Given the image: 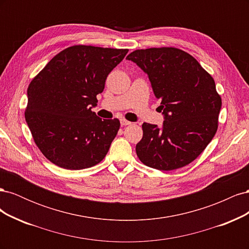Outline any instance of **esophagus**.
Instances as JSON below:
<instances>
[{
  "instance_id": "esophagus-1",
  "label": "esophagus",
  "mask_w": 249,
  "mask_h": 249,
  "mask_svg": "<svg viewBox=\"0 0 249 249\" xmlns=\"http://www.w3.org/2000/svg\"><path fill=\"white\" fill-rule=\"evenodd\" d=\"M120 124H122V125H129V124H131L132 123L129 122V120L124 119V118H122V119H120Z\"/></svg>"
}]
</instances>
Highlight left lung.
I'll use <instances>...</instances> for the list:
<instances>
[{"mask_svg": "<svg viewBox=\"0 0 249 249\" xmlns=\"http://www.w3.org/2000/svg\"><path fill=\"white\" fill-rule=\"evenodd\" d=\"M126 59L148 74L165 115L161 129L143 123V136L136 145L139 160L165 171L190 164L218 129L221 96L214 79L196 59L177 48L136 50Z\"/></svg>", "mask_w": 249, "mask_h": 249, "instance_id": "1", "label": "left lung"}]
</instances>
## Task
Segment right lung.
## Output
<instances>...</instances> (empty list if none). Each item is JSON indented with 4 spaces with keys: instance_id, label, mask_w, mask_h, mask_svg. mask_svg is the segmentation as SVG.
<instances>
[{
    "instance_id": "right-lung-1",
    "label": "right lung",
    "mask_w": 249,
    "mask_h": 249,
    "mask_svg": "<svg viewBox=\"0 0 249 249\" xmlns=\"http://www.w3.org/2000/svg\"><path fill=\"white\" fill-rule=\"evenodd\" d=\"M127 49L72 46L53 58L28 87L25 118L42 155L57 166L79 170L106 157L119 130L117 118L97 117L108 74Z\"/></svg>"
}]
</instances>
